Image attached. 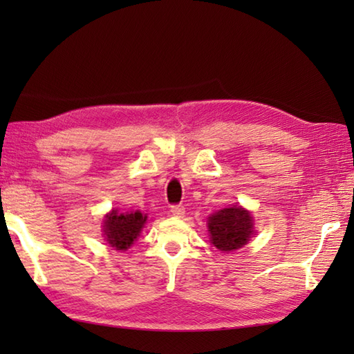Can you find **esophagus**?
I'll list each match as a JSON object with an SVG mask.
<instances>
[{
  "instance_id": "esophagus-1",
  "label": "esophagus",
  "mask_w": 354,
  "mask_h": 354,
  "mask_svg": "<svg viewBox=\"0 0 354 354\" xmlns=\"http://www.w3.org/2000/svg\"><path fill=\"white\" fill-rule=\"evenodd\" d=\"M170 212H171V214H173V216H176V217H183V216L185 214V208H184L183 205H171Z\"/></svg>"
}]
</instances>
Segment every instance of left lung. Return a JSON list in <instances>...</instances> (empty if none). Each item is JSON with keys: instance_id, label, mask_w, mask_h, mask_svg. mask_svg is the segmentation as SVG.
Listing matches in <instances>:
<instances>
[{"instance_id": "obj_1", "label": "left lung", "mask_w": 354, "mask_h": 354, "mask_svg": "<svg viewBox=\"0 0 354 354\" xmlns=\"http://www.w3.org/2000/svg\"><path fill=\"white\" fill-rule=\"evenodd\" d=\"M209 242L223 252L236 251L250 242L254 234L251 212L243 207L232 205L208 217Z\"/></svg>"}]
</instances>
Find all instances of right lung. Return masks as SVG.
Returning a JSON list of instances; mask_svg holds the SVG:
<instances>
[{
  "mask_svg": "<svg viewBox=\"0 0 354 354\" xmlns=\"http://www.w3.org/2000/svg\"><path fill=\"white\" fill-rule=\"evenodd\" d=\"M146 221L147 216L138 209L126 213H118V209H112L104 216L103 236L112 248L118 251H126L140 236Z\"/></svg>",
  "mask_w": 354,
  "mask_h": 354,
  "instance_id": "add662e5",
  "label": "right lung"
}]
</instances>
